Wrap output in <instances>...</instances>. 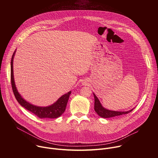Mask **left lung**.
Masks as SVG:
<instances>
[{
  "label": "left lung",
  "mask_w": 158,
  "mask_h": 158,
  "mask_svg": "<svg viewBox=\"0 0 158 158\" xmlns=\"http://www.w3.org/2000/svg\"><path fill=\"white\" fill-rule=\"evenodd\" d=\"M94 94V110L96 111V113L101 118H109L112 117H114V116H121L123 114H128L129 112H131L132 110H130L129 111L126 112H121V111H113V110H107L105 108H104L102 105L101 104L99 99L96 97V96Z\"/></svg>",
  "instance_id": "left-lung-1"
}]
</instances>
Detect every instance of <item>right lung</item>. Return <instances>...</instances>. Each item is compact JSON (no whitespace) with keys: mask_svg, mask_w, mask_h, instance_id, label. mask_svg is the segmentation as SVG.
<instances>
[{"mask_svg":"<svg viewBox=\"0 0 158 158\" xmlns=\"http://www.w3.org/2000/svg\"><path fill=\"white\" fill-rule=\"evenodd\" d=\"M14 54H15V52H14L12 57V59H11L10 81H11V85H12V88L14 94L17 101H18V102L22 107H24L25 109L31 112L32 113L34 114L36 116H37L39 118L54 119L60 116L62 114V113H64V112L65 110L67 101H68L71 91L63 95L54 104L48 107H37L35 106H33L29 104V102H26L20 96V95L17 92L15 83H14V75H13V59H14Z\"/></svg>","mask_w":158,"mask_h":158,"instance_id":"obj_1","label":"right lung"}]
</instances>
